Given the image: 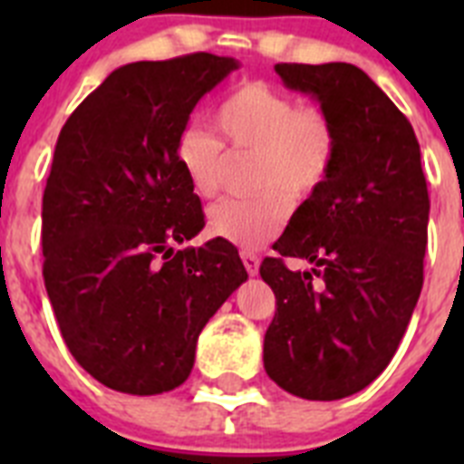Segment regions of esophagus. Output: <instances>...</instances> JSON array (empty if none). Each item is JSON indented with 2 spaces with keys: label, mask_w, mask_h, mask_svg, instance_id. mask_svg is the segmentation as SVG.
Segmentation results:
<instances>
[{
  "label": "esophagus",
  "mask_w": 464,
  "mask_h": 464,
  "mask_svg": "<svg viewBox=\"0 0 464 464\" xmlns=\"http://www.w3.org/2000/svg\"><path fill=\"white\" fill-rule=\"evenodd\" d=\"M241 262H244L246 272L251 274V276H256L257 269H260V257L251 251H241Z\"/></svg>",
  "instance_id": "1"
}]
</instances>
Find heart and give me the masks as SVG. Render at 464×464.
Segmentation results:
<instances>
[{"label": "heart", "instance_id": "b5f03b06", "mask_svg": "<svg viewBox=\"0 0 464 464\" xmlns=\"http://www.w3.org/2000/svg\"><path fill=\"white\" fill-rule=\"evenodd\" d=\"M224 141L202 127H183L176 137V165L199 197L223 188L229 158L253 155V197L223 199L208 208V232L241 248H260L288 223L295 202H304L330 179L339 153L334 121L323 106L299 104L293 94L262 81L237 85L213 113Z\"/></svg>", "mask_w": 464, "mask_h": 464}]
</instances>
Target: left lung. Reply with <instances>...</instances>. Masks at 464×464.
I'll return each instance as SVG.
<instances>
[{
  "mask_svg": "<svg viewBox=\"0 0 464 464\" xmlns=\"http://www.w3.org/2000/svg\"><path fill=\"white\" fill-rule=\"evenodd\" d=\"M334 121L325 186L293 213L260 276L276 295L265 370L290 395L342 400L395 355L423 288L430 197L411 122L355 64H276ZM285 256L314 261L293 273Z\"/></svg>",
  "mask_w": 464,
  "mask_h": 464,
  "instance_id": "obj_1",
  "label": "left lung"
}]
</instances>
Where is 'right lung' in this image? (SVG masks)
Returning <instances> with one entry per match:
<instances>
[{
	"label": "right lung",
	"instance_id": "1",
	"mask_svg": "<svg viewBox=\"0 0 464 464\" xmlns=\"http://www.w3.org/2000/svg\"><path fill=\"white\" fill-rule=\"evenodd\" d=\"M239 64L211 53L132 63L64 122L44 190V281L69 353L130 395L190 376L199 332L248 278L229 241L174 251L204 227L174 158L192 109Z\"/></svg>",
	"mask_w": 464,
	"mask_h": 464
}]
</instances>
